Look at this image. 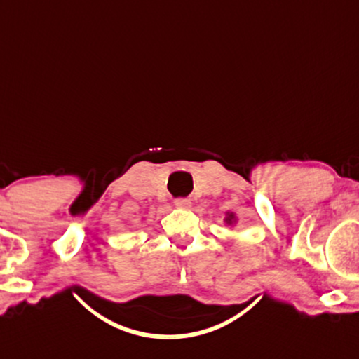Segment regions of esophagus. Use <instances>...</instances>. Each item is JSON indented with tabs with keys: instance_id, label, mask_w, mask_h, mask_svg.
<instances>
[{
	"instance_id": "1",
	"label": "esophagus",
	"mask_w": 359,
	"mask_h": 359,
	"mask_svg": "<svg viewBox=\"0 0 359 359\" xmlns=\"http://www.w3.org/2000/svg\"><path fill=\"white\" fill-rule=\"evenodd\" d=\"M175 206L177 208H182V210H189V208L191 206V201L187 200V198H179V200H175Z\"/></svg>"
}]
</instances>
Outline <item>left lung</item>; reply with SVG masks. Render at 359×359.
Returning a JSON list of instances; mask_svg holds the SVG:
<instances>
[{"mask_svg": "<svg viewBox=\"0 0 359 359\" xmlns=\"http://www.w3.org/2000/svg\"><path fill=\"white\" fill-rule=\"evenodd\" d=\"M237 216H235V212H232V211H227L226 212V217H224V222H226V226H229V227H233V226H237Z\"/></svg>", "mask_w": 359, "mask_h": 359, "instance_id": "left-lung-1", "label": "left lung"}]
</instances>
